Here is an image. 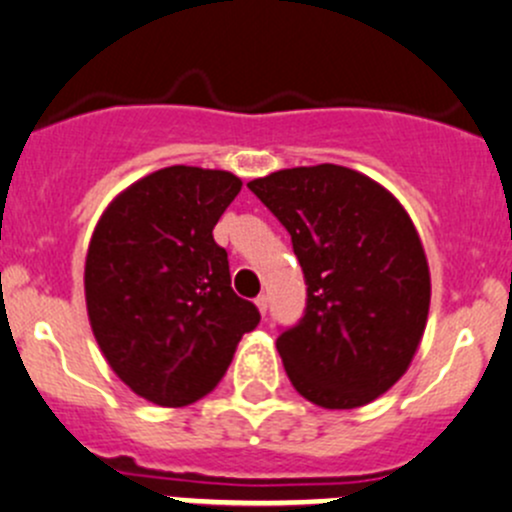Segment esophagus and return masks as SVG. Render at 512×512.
Masks as SVG:
<instances>
[{
  "mask_svg": "<svg viewBox=\"0 0 512 512\" xmlns=\"http://www.w3.org/2000/svg\"><path fill=\"white\" fill-rule=\"evenodd\" d=\"M255 304H257V309H260L262 314H267V297H265V294H260V297L255 299Z\"/></svg>",
  "mask_w": 512,
  "mask_h": 512,
  "instance_id": "obj_1",
  "label": "esophagus"
}]
</instances>
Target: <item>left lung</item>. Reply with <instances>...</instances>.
Listing matches in <instances>:
<instances>
[{
    "instance_id": "8db88e82",
    "label": "left lung",
    "mask_w": 512,
    "mask_h": 512,
    "mask_svg": "<svg viewBox=\"0 0 512 512\" xmlns=\"http://www.w3.org/2000/svg\"><path fill=\"white\" fill-rule=\"evenodd\" d=\"M247 188L292 235L307 312L277 337L294 389L322 409H359L411 366L431 272L404 205L344 165L285 168Z\"/></svg>"
}]
</instances>
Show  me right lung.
<instances>
[{"label": "right lung", "mask_w": 512, "mask_h": 512, "mask_svg": "<svg viewBox=\"0 0 512 512\" xmlns=\"http://www.w3.org/2000/svg\"><path fill=\"white\" fill-rule=\"evenodd\" d=\"M240 188L227 170L160 168L121 190L91 235V332L118 379L156 406L210 394L260 322L255 304L232 292L227 252L213 240Z\"/></svg>", "instance_id": "obj_1"}]
</instances>
